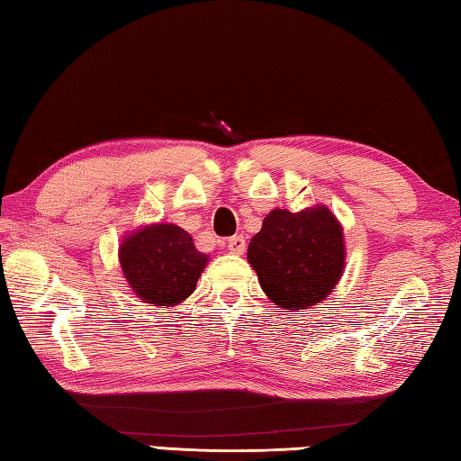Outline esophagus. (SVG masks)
I'll return each mask as SVG.
<instances>
[{
  "instance_id": "34e87169",
  "label": "esophagus",
  "mask_w": 461,
  "mask_h": 461,
  "mask_svg": "<svg viewBox=\"0 0 461 461\" xmlns=\"http://www.w3.org/2000/svg\"><path fill=\"white\" fill-rule=\"evenodd\" d=\"M228 249L231 254H244L246 252V240L244 236H233L228 240Z\"/></svg>"
}]
</instances>
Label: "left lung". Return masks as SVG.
Instances as JSON below:
<instances>
[{"label":"left lung","instance_id":"8db88e82","mask_svg":"<svg viewBox=\"0 0 461 461\" xmlns=\"http://www.w3.org/2000/svg\"><path fill=\"white\" fill-rule=\"evenodd\" d=\"M248 262L275 305L299 311L325 301L346 267L343 228L330 207L272 209L249 240Z\"/></svg>","mask_w":461,"mask_h":461}]
</instances>
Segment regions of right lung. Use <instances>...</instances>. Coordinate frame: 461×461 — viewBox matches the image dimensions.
<instances>
[{
  "label": "right lung",
  "mask_w": 461,
  "mask_h": 461,
  "mask_svg": "<svg viewBox=\"0 0 461 461\" xmlns=\"http://www.w3.org/2000/svg\"><path fill=\"white\" fill-rule=\"evenodd\" d=\"M123 278L152 307L178 305L193 294L209 256L175 223H150L123 236L118 249Z\"/></svg>",
  "instance_id": "add662e5"
}]
</instances>
